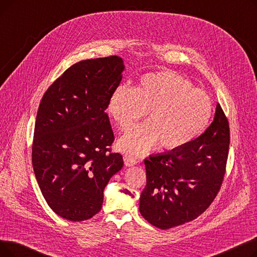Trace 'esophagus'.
<instances>
[{"label": "esophagus", "mask_w": 257, "mask_h": 257, "mask_svg": "<svg viewBox=\"0 0 257 257\" xmlns=\"http://www.w3.org/2000/svg\"><path fill=\"white\" fill-rule=\"evenodd\" d=\"M124 161H125L126 167H133V166H136L138 164L137 159L134 158V157H132V156H125L124 157Z\"/></svg>", "instance_id": "obj_1"}]
</instances>
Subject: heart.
<instances>
[{
  "label": "heart",
  "instance_id": "b5f03b06",
  "mask_svg": "<svg viewBox=\"0 0 257 257\" xmlns=\"http://www.w3.org/2000/svg\"><path fill=\"white\" fill-rule=\"evenodd\" d=\"M108 114L123 130H130L148 112V120L118 142L119 149L140 155L157 143L160 149L176 151L200 137L212 113L208 93L173 72L144 75L132 88L118 85L111 92Z\"/></svg>",
  "mask_w": 257,
  "mask_h": 257
}]
</instances>
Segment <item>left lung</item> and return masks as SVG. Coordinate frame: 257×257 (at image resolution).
Segmentation results:
<instances>
[{
	"mask_svg": "<svg viewBox=\"0 0 257 257\" xmlns=\"http://www.w3.org/2000/svg\"><path fill=\"white\" fill-rule=\"evenodd\" d=\"M230 130L218 103L212 123L182 149L145 159L147 184L140 212L160 229L183 225L203 213L217 197L226 171Z\"/></svg>",
	"mask_w": 257,
	"mask_h": 257,
	"instance_id": "8db88e82",
	"label": "left lung"
}]
</instances>
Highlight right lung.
Segmentation results:
<instances>
[{
  "label": "right lung",
  "mask_w": 257,
  "mask_h": 257,
  "mask_svg": "<svg viewBox=\"0 0 257 257\" xmlns=\"http://www.w3.org/2000/svg\"><path fill=\"white\" fill-rule=\"evenodd\" d=\"M124 69L118 56L79 61L39 104L33 170L48 205L63 219L80 222L97 214L105 186L123 168V156L109 148L114 136L105 110Z\"/></svg>",
  "instance_id": "1"
}]
</instances>
